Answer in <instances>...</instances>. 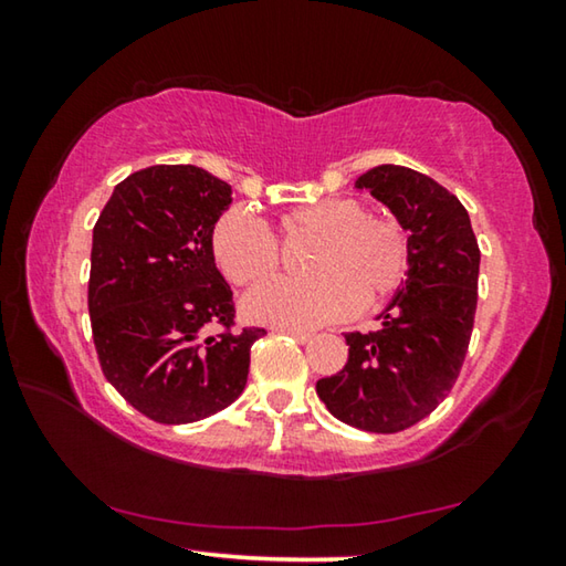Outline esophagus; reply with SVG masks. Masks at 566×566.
<instances>
[{"label": "esophagus", "mask_w": 566, "mask_h": 566, "mask_svg": "<svg viewBox=\"0 0 566 566\" xmlns=\"http://www.w3.org/2000/svg\"><path fill=\"white\" fill-rule=\"evenodd\" d=\"M274 332H280V334H286V337H292V339H296V342H310V337L312 334L310 332H304V329H294V327H274Z\"/></svg>", "instance_id": "34e87169"}]
</instances>
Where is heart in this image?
<instances>
[{
	"instance_id": "obj_1",
	"label": "heart",
	"mask_w": 566,
	"mask_h": 566,
	"mask_svg": "<svg viewBox=\"0 0 566 566\" xmlns=\"http://www.w3.org/2000/svg\"><path fill=\"white\" fill-rule=\"evenodd\" d=\"M286 242L312 244L296 282H270L244 300V314L274 327H317L359 310H375L405 284L411 264L409 237L397 219L367 212L359 199L334 197L296 205L280 217ZM214 262L237 286L276 274L282 249L270 227L244 209H229L212 232Z\"/></svg>"
}]
</instances>
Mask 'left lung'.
Segmentation results:
<instances>
[{
    "label": "left lung",
    "instance_id": "8db88e82",
    "mask_svg": "<svg viewBox=\"0 0 566 566\" xmlns=\"http://www.w3.org/2000/svg\"><path fill=\"white\" fill-rule=\"evenodd\" d=\"M409 229V276L377 332H347V364L317 381L344 424L395 434L432 415L452 391L474 329L479 244L464 205L432 177L381 165L357 179Z\"/></svg>",
    "mask_w": 566,
    "mask_h": 566
}]
</instances>
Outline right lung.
I'll return each instance as SVG.
<instances>
[{
  "label": "right lung",
  "instance_id": "obj_1",
  "mask_svg": "<svg viewBox=\"0 0 566 566\" xmlns=\"http://www.w3.org/2000/svg\"><path fill=\"white\" fill-rule=\"evenodd\" d=\"M229 202L232 187L209 171L157 165L119 181L94 224L87 302L99 367L159 424L232 405L266 334L234 332L232 290L214 264L212 232Z\"/></svg>",
  "mask_w": 566,
  "mask_h": 566
}]
</instances>
